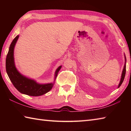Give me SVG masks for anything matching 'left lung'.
Here are the masks:
<instances>
[{"label": "left lung", "instance_id": "1", "mask_svg": "<svg viewBox=\"0 0 131 131\" xmlns=\"http://www.w3.org/2000/svg\"><path fill=\"white\" fill-rule=\"evenodd\" d=\"M124 57H125V64H124L123 72H122L121 80H120V81H119V83L118 84V88H119V87H120L121 85L122 84V83H123V82L124 80V78H125V73H126V61H127V59H126V57H125V54H124Z\"/></svg>", "mask_w": 131, "mask_h": 131}]
</instances>
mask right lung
<instances>
[{"label":"right lung","instance_id":"obj_1","mask_svg":"<svg viewBox=\"0 0 131 131\" xmlns=\"http://www.w3.org/2000/svg\"><path fill=\"white\" fill-rule=\"evenodd\" d=\"M18 38L19 35H17L13 40L6 57V69L7 75L13 85L19 92L32 96H41L49 92L52 89L62 66H59L55 71V78L53 83L39 84L34 80L24 76L17 70L14 62V47Z\"/></svg>","mask_w":131,"mask_h":131}]
</instances>
